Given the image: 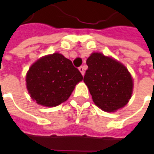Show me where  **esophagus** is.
<instances>
[{
	"instance_id": "1",
	"label": "esophagus",
	"mask_w": 154,
	"mask_h": 154,
	"mask_svg": "<svg viewBox=\"0 0 154 154\" xmlns=\"http://www.w3.org/2000/svg\"><path fill=\"white\" fill-rule=\"evenodd\" d=\"M78 69H79V71L81 72V73H82V75L83 76L84 74H85V71H84V67H82V66H81V67H78Z\"/></svg>"
}]
</instances>
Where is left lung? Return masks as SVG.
<instances>
[{
    "label": "left lung",
    "instance_id": "left-lung-1",
    "mask_svg": "<svg viewBox=\"0 0 154 154\" xmlns=\"http://www.w3.org/2000/svg\"><path fill=\"white\" fill-rule=\"evenodd\" d=\"M87 64L88 68L83 81L94 103L106 112H114L125 106L133 91L132 77L127 68L99 53L91 54Z\"/></svg>",
    "mask_w": 154,
    "mask_h": 154
}]
</instances>
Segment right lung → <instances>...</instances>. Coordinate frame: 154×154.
I'll return each mask as SVG.
<instances>
[{
	"instance_id": "1",
	"label": "right lung",
	"mask_w": 154,
	"mask_h": 154,
	"mask_svg": "<svg viewBox=\"0 0 154 154\" xmlns=\"http://www.w3.org/2000/svg\"><path fill=\"white\" fill-rule=\"evenodd\" d=\"M82 79L72 61L55 53L32 65L26 75V86L33 100L41 106L53 107L66 101Z\"/></svg>"
}]
</instances>
